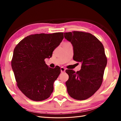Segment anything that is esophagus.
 I'll use <instances>...</instances> for the list:
<instances>
[{
    "mask_svg": "<svg viewBox=\"0 0 121 121\" xmlns=\"http://www.w3.org/2000/svg\"><path fill=\"white\" fill-rule=\"evenodd\" d=\"M60 71H61V73L65 72V68H64L63 67H61L60 68Z\"/></svg>",
    "mask_w": 121,
    "mask_h": 121,
    "instance_id": "1",
    "label": "esophagus"
}]
</instances>
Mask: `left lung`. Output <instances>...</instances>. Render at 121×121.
<instances>
[{
	"mask_svg": "<svg viewBox=\"0 0 121 121\" xmlns=\"http://www.w3.org/2000/svg\"><path fill=\"white\" fill-rule=\"evenodd\" d=\"M64 37L73 47V60L81 64L79 71L65 70L69 75L65 82L68 93L75 99H86L95 93L102 84L107 64L104 47L89 33L67 32L64 33Z\"/></svg>",
	"mask_w": 121,
	"mask_h": 121,
	"instance_id": "8db88e82",
	"label": "left lung"
}]
</instances>
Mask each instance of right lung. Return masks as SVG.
Listing matches in <instances>:
<instances>
[{
	"label": "right lung",
	"mask_w": 121,
	"mask_h": 121,
	"mask_svg": "<svg viewBox=\"0 0 121 121\" xmlns=\"http://www.w3.org/2000/svg\"><path fill=\"white\" fill-rule=\"evenodd\" d=\"M64 39V33L29 35L17 44L13 50L12 67L17 86L26 96L34 101L48 98L53 91V83L60 73L57 66L52 69L44 60Z\"/></svg>",
	"instance_id": "add662e5"
}]
</instances>
